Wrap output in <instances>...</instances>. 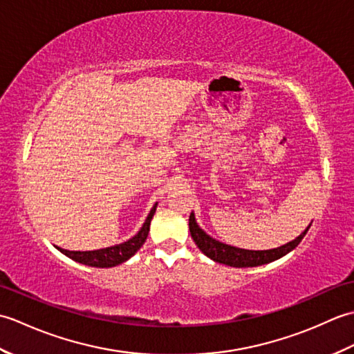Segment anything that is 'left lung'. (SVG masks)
Wrapping results in <instances>:
<instances>
[{"instance_id":"left-lung-1","label":"left lung","mask_w":354,"mask_h":354,"mask_svg":"<svg viewBox=\"0 0 354 354\" xmlns=\"http://www.w3.org/2000/svg\"><path fill=\"white\" fill-rule=\"evenodd\" d=\"M189 228H190V234L194 240V243L198 245L199 250L204 252L207 257H209L217 263H222V265H228L232 268H252V266L266 265V263L280 259L283 255L290 252L292 250H295V248L299 245V242L304 239L306 232L309 231L310 225L295 240H292V242L286 243L280 248H275V250H268V251H250V250H242V248H236V246H230V245L217 242V240L205 234V232L198 227L193 213H190V217H189Z\"/></svg>"}]
</instances>
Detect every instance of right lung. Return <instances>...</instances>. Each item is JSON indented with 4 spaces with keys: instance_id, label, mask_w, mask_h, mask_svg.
Returning <instances> with one entry per match:
<instances>
[{
    "instance_id": "1",
    "label": "right lung",
    "mask_w": 354,
    "mask_h": 354,
    "mask_svg": "<svg viewBox=\"0 0 354 354\" xmlns=\"http://www.w3.org/2000/svg\"><path fill=\"white\" fill-rule=\"evenodd\" d=\"M156 204L153 208L150 209V213L147 216V219L142 225L141 230L138 231L137 236H133L131 240L122 243V245H115L111 248H103V250H97V251H66L62 250V248H57L59 251L65 254L66 257L73 259L74 261H79L82 265H88V266H94V268H112L117 266L120 263L126 261L127 259H131L132 255L137 252L140 248L145 245L147 234H149V227H150V221L155 214Z\"/></svg>"
}]
</instances>
